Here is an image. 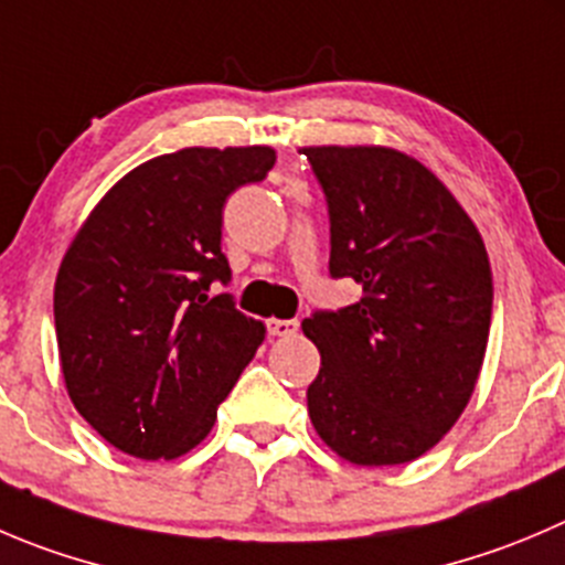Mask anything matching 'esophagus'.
<instances>
[{"label": "esophagus", "instance_id": "34e87169", "mask_svg": "<svg viewBox=\"0 0 565 565\" xmlns=\"http://www.w3.org/2000/svg\"><path fill=\"white\" fill-rule=\"evenodd\" d=\"M298 328V320H267V333H270V337H295Z\"/></svg>", "mask_w": 565, "mask_h": 565}]
</instances>
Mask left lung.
<instances>
[{
    "label": "left lung",
    "instance_id": "obj_1",
    "mask_svg": "<svg viewBox=\"0 0 565 565\" xmlns=\"http://www.w3.org/2000/svg\"><path fill=\"white\" fill-rule=\"evenodd\" d=\"M328 204L333 278L359 303L315 311L322 366L306 399L320 439L359 467L425 456L467 408L489 344L494 284L480 232L403 151L303 149Z\"/></svg>",
    "mask_w": 565,
    "mask_h": 565
}]
</instances>
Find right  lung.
I'll use <instances>...</instances> for the list:
<instances>
[{"instance_id": "obj_1", "label": "right lung", "mask_w": 565, "mask_h": 565, "mask_svg": "<svg viewBox=\"0 0 565 565\" xmlns=\"http://www.w3.org/2000/svg\"><path fill=\"white\" fill-rule=\"evenodd\" d=\"M276 166L270 146L182 149L126 173L65 250L54 281L60 366L102 439L146 461L206 439L265 339L234 309L223 204Z\"/></svg>"}]
</instances>
